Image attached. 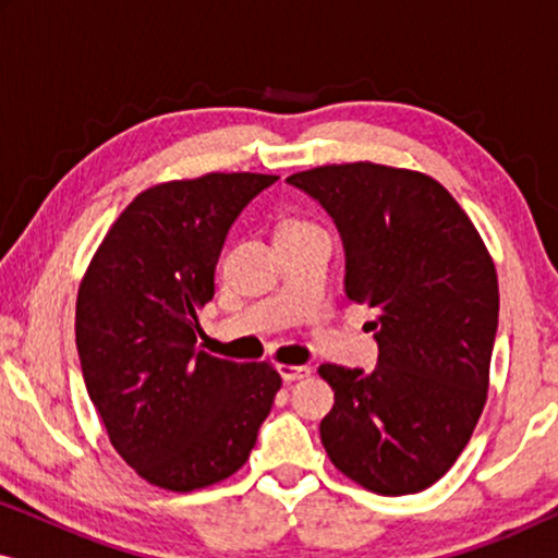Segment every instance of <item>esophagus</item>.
I'll return each mask as SVG.
<instances>
[{
  "mask_svg": "<svg viewBox=\"0 0 558 558\" xmlns=\"http://www.w3.org/2000/svg\"><path fill=\"white\" fill-rule=\"evenodd\" d=\"M279 373H281V378L287 380V384H292V380L307 378L312 371L307 368V365H279Z\"/></svg>",
  "mask_w": 558,
  "mask_h": 558,
  "instance_id": "34e87169",
  "label": "esophagus"
}]
</instances>
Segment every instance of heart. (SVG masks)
Masks as SVG:
<instances>
[{
    "label": "heart",
    "mask_w": 558,
    "mask_h": 558,
    "mask_svg": "<svg viewBox=\"0 0 558 558\" xmlns=\"http://www.w3.org/2000/svg\"><path fill=\"white\" fill-rule=\"evenodd\" d=\"M281 228H307L304 223H296V220H289V223H284Z\"/></svg>",
    "instance_id": "1"
}]
</instances>
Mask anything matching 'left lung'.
Segmentation results:
<instances>
[{
	"mask_svg": "<svg viewBox=\"0 0 558 558\" xmlns=\"http://www.w3.org/2000/svg\"><path fill=\"white\" fill-rule=\"evenodd\" d=\"M345 248V294L376 307L378 365H319L335 407L319 424L342 475L378 495L426 490L468 445L487 399L498 274L452 195L422 172L353 162L287 178Z\"/></svg>",
	"mask_w": 558,
	"mask_h": 558,
	"instance_id": "1",
	"label": "left lung"
}]
</instances>
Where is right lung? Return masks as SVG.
I'll return each mask as SVG.
<instances>
[{"mask_svg":"<svg viewBox=\"0 0 558 558\" xmlns=\"http://www.w3.org/2000/svg\"><path fill=\"white\" fill-rule=\"evenodd\" d=\"M279 178L210 172L136 195L81 281L75 345L117 452L147 483L190 493L243 468L281 376L197 350L226 235Z\"/></svg>","mask_w":558,"mask_h":558,"instance_id":"add662e5","label":"right lung"}]
</instances>
